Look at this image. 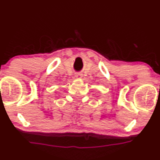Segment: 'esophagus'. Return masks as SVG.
<instances>
[{"instance_id": "obj_1", "label": "esophagus", "mask_w": 160, "mask_h": 160, "mask_svg": "<svg viewBox=\"0 0 160 160\" xmlns=\"http://www.w3.org/2000/svg\"><path fill=\"white\" fill-rule=\"evenodd\" d=\"M76 78H77V79H81L82 78V75L80 73H77L76 74Z\"/></svg>"}]
</instances>
